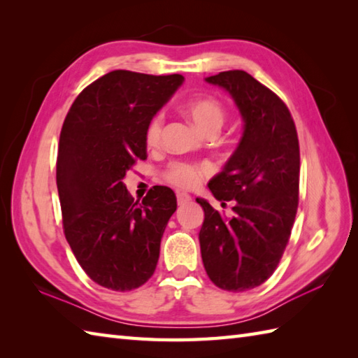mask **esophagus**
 <instances>
[{"instance_id": "34e87169", "label": "esophagus", "mask_w": 358, "mask_h": 358, "mask_svg": "<svg viewBox=\"0 0 358 358\" xmlns=\"http://www.w3.org/2000/svg\"><path fill=\"white\" fill-rule=\"evenodd\" d=\"M191 200H192V199H191V195H189V194L177 192V203H178V206H181V204H185V203L191 201Z\"/></svg>"}]
</instances>
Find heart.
Segmentation results:
<instances>
[{
	"instance_id": "heart-1",
	"label": "heart",
	"mask_w": 358,
	"mask_h": 358,
	"mask_svg": "<svg viewBox=\"0 0 358 358\" xmlns=\"http://www.w3.org/2000/svg\"><path fill=\"white\" fill-rule=\"evenodd\" d=\"M185 112L201 132H208L210 129H217L218 131L224 121V110L222 104L214 100V98H196V100L187 101L185 104ZM163 123L164 118L162 113H157V115L150 118L146 127V143L149 148L158 146L163 132ZM209 173L210 166L206 163H173L166 169L164 178L178 187L191 189L200 183L204 175Z\"/></svg>"
}]
</instances>
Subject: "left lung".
Instances as JSON below:
<instances>
[{"instance_id": "left-lung-1", "label": "left lung", "mask_w": 358, "mask_h": 358, "mask_svg": "<svg viewBox=\"0 0 358 358\" xmlns=\"http://www.w3.org/2000/svg\"><path fill=\"white\" fill-rule=\"evenodd\" d=\"M204 80L232 96L243 135L208 185L217 200L234 201V217L196 199L204 210L201 258L212 283L243 292L272 275L289 241L299 206V136L286 104L252 75L227 71Z\"/></svg>"}]
</instances>
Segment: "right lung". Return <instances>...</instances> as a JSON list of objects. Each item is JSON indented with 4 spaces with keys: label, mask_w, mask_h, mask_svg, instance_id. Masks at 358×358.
<instances>
[{
    "label": "right lung",
    "mask_w": 358,
    "mask_h": 358,
    "mask_svg": "<svg viewBox=\"0 0 358 358\" xmlns=\"http://www.w3.org/2000/svg\"><path fill=\"white\" fill-rule=\"evenodd\" d=\"M183 81L178 73L112 71L83 90L63 123L57 187L66 240L87 275L112 291L152 277L177 209L172 189L154 186L138 203L123 178L146 159L148 123Z\"/></svg>",
    "instance_id": "1"
}]
</instances>
